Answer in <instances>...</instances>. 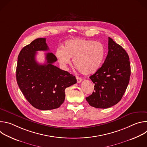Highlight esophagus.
Wrapping results in <instances>:
<instances>
[{"instance_id": "1", "label": "esophagus", "mask_w": 147, "mask_h": 147, "mask_svg": "<svg viewBox=\"0 0 147 147\" xmlns=\"http://www.w3.org/2000/svg\"><path fill=\"white\" fill-rule=\"evenodd\" d=\"M76 79H77V81L78 83L81 82L82 81V79L81 77H79L78 76H76Z\"/></svg>"}]
</instances>
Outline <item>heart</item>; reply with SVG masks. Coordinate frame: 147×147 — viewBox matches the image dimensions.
Wrapping results in <instances>:
<instances>
[{
  "label": "heart",
  "instance_id": "heart-1",
  "mask_svg": "<svg viewBox=\"0 0 147 147\" xmlns=\"http://www.w3.org/2000/svg\"><path fill=\"white\" fill-rule=\"evenodd\" d=\"M55 55L64 69L71 64L84 74H91L100 67L105 55L104 46L99 42L85 39H74L66 41L62 48L56 50Z\"/></svg>",
  "mask_w": 147,
  "mask_h": 147
}]
</instances>
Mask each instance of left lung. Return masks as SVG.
Returning <instances> with one entry per match:
<instances>
[{"instance_id": "left-lung-1", "label": "left lung", "mask_w": 147, "mask_h": 147, "mask_svg": "<svg viewBox=\"0 0 147 147\" xmlns=\"http://www.w3.org/2000/svg\"><path fill=\"white\" fill-rule=\"evenodd\" d=\"M130 74L127 53L109 37L106 59L101 67L90 77L95 84V92L86 98L90 105L106 109L117 104L127 89Z\"/></svg>"}]
</instances>
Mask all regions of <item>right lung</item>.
I'll use <instances>...</instances> for the list:
<instances>
[{"instance_id": "add662e5", "label": "right lung", "mask_w": 147, "mask_h": 147, "mask_svg": "<svg viewBox=\"0 0 147 147\" xmlns=\"http://www.w3.org/2000/svg\"><path fill=\"white\" fill-rule=\"evenodd\" d=\"M47 38H37L20 51L16 68L18 86L26 99L34 108L43 111L58 108L65 99V90L77 82L73 75L53 63L57 59L52 53L46 54V63L35 60L37 51H47Z\"/></svg>"}]
</instances>
